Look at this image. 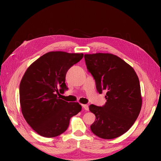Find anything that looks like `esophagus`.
<instances>
[{"label": "esophagus", "mask_w": 161, "mask_h": 161, "mask_svg": "<svg viewBox=\"0 0 161 161\" xmlns=\"http://www.w3.org/2000/svg\"><path fill=\"white\" fill-rule=\"evenodd\" d=\"M82 107L84 108V110L89 111V107H88V105H87V104H84V105H82Z\"/></svg>", "instance_id": "34e87169"}]
</instances>
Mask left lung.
I'll return each mask as SVG.
<instances>
[{"label":"left lung","instance_id":"left-lung-1","mask_svg":"<svg viewBox=\"0 0 161 161\" xmlns=\"http://www.w3.org/2000/svg\"><path fill=\"white\" fill-rule=\"evenodd\" d=\"M84 59L98 92H107L104 105L89 106L96 116L92 131L103 139L119 137L129 130L141 111L142 98L138 76L133 67L112 54H84Z\"/></svg>","mask_w":161,"mask_h":161}]
</instances>
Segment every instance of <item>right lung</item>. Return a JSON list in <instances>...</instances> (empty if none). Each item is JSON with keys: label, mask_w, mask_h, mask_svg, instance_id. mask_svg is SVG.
Returning a JSON list of instances; mask_svg holds the SVG:
<instances>
[{"label": "right lung", "mask_w": 161, "mask_h": 161, "mask_svg": "<svg viewBox=\"0 0 161 161\" xmlns=\"http://www.w3.org/2000/svg\"><path fill=\"white\" fill-rule=\"evenodd\" d=\"M82 53L50 52L30 66L20 84L22 114L38 134L53 138L67 129L71 117L81 111L77 102L59 99L68 89L65 77L68 69L82 59Z\"/></svg>", "instance_id": "right-lung-1"}]
</instances>
